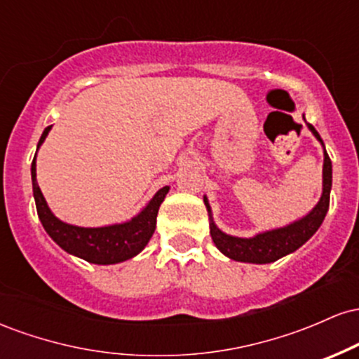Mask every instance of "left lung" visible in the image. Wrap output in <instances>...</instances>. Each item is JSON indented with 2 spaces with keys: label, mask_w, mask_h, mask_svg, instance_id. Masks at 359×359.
<instances>
[{
  "label": "left lung",
  "mask_w": 359,
  "mask_h": 359,
  "mask_svg": "<svg viewBox=\"0 0 359 359\" xmlns=\"http://www.w3.org/2000/svg\"><path fill=\"white\" fill-rule=\"evenodd\" d=\"M309 130L314 133V137L319 140L320 145L324 147L323 138L316 131V128L307 123ZM331 185H332V165L327 151L324 148V167H323V196L317 205L312 209L307 216L302 219L292 222V224L283 226V228L271 229V231L259 233L253 238H238L229 236L222 233L216 224H214L211 216V208H209L208 197L204 196V204L209 212V228H211V238L214 245L222 255L228 258L236 259V262L245 263H271L277 262L278 258L285 257L288 253H294L300 246L306 243L309 238L314 234L319 226L323 224L325 214L329 209V197H331Z\"/></svg>",
  "instance_id": "obj_1"
}]
</instances>
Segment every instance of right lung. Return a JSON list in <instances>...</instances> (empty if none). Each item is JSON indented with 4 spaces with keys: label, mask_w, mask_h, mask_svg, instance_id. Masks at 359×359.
Listing matches in <instances>:
<instances>
[{
    "label": "right lung",
    "mask_w": 359,
    "mask_h": 359,
    "mask_svg": "<svg viewBox=\"0 0 359 359\" xmlns=\"http://www.w3.org/2000/svg\"><path fill=\"white\" fill-rule=\"evenodd\" d=\"M50 128L52 126L45 128L36 148H40L43 140L47 138ZM35 158L36 156H34V162H32V184H34L36 212H39L45 231L62 250L89 263L113 265V263L137 257L140 251L145 248L155 231L156 214H158L160 204L163 203L168 189H170L168 185L160 189L151 197L150 203L142 209V212L131 217L130 221L121 222V224L102 226V228H81V226H72L57 219L48 209L47 201H45L43 194L36 184Z\"/></svg>",
    "instance_id": "add662e5"
}]
</instances>
